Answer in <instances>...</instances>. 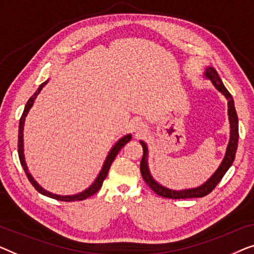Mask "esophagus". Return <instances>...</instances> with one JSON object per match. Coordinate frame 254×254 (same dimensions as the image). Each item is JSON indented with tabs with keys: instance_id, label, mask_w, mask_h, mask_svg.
Instances as JSON below:
<instances>
[{
	"instance_id": "34e87169",
	"label": "esophagus",
	"mask_w": 254,
	"mask_h": 254,
	"mask_svg": "<svg viewBox=\"0 0 254 254\" xmlns=\"http://www.w3.org/2000/svg\"><path fill=\"white\" fill-rule=\"evenodd\" d=\"M133 130L134 132H137V133H139V132L142 131V126L140 123H134V127H133Z\"/></svg>"
}]
</instances>
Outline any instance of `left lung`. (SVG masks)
Returning <instances> with one entry per match:
<instances>
[{"mask_svg": "<svg viewBox=\"0 0 254 254\" xmlns=\"http://www.w3.org/2000/svg\"><path fill=\"white\" fill-rule=\"evenodd\" d=\"M203 76H205L207 79L210 80V83L213 84V86L219 91L221 94H223L226 96L227 101H228V116H229V123H230V139L229 142H228L227 146V151L226 154H224V158L222 160V162L217 168L215 173H214L212 176H210L208 180H207L205 183L200 185V187L197 188H191V189H184V190H173V189H168L166 187H163L160 183H158L154 178H153L151 171H149L148 168V148L146 142L140 140V144L142 146V149H144V155L141 158V162H140V173L141 176L144 178V181L147 183L149 188L152 189L153 191L155 192L156 194L161 195L163 198H169V199H187V198H201L205 197L208 193H210L219 182L222 180V177L224 176V174L227 173L228 169L231 167L234 160H235V155H236V151H237V146H238V138H239V133H238V117H237V113H236L235 109V102L234 99L229 91L227 90L226 86H224L222 80L219 76V73L216 72V70L214 69L213 66H207L205 72H203Z\"/></svg>", "mask_w": 254, "mask_h": 254, "instance_id": "8db88e82", "label": "left lung"}]
</instances>
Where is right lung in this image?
Wrapping results in <instances>:
<instances>
[{
	"instance_id": "1",
	"label": "right lung",
	"mask_w": 254,
	"mask_h": 254,
	"mask_svg": "<svg viewBox=\"0 0 254 254\" xmlns=\"http://www.w3.org/2000/svg\"><path fill=\"white\" fill-rule=\"evenodd\" d=\"M48 83V79L44 81L33 95L31 96L30 99H28V101L26 102V105H25V108H24V112H23V115H21L20 120H19V128H18V155H19V160H20V164L21 167H23V169L25 171V174H26V176L28 178V181L31 182V184L33 185L35 190L38 192H40L41 194L46 195V197H49V198H53V199H56V200H60V201H76V200H84L88 197H91L94 193H96L102 187V183L103 181L106 180L107 177V174H108V171L110 169V166H112V163L114 160H115L116 155L119 154V152L121 151V148L123 147L124 145L127 144L131 140L132 135L131 134H127L124 135L120 139L119 141L116 142L115 145L113 146L112 149H110L108 155H107V158L105 160V162H103V166L101 168V170H100V173L98 175V177L95 178V181L93 182V184L91 185L90 188H87L86 190H84L83 192H80V193H77V194H72V195H60V194H55V193H52V192H49L47 190H45L44 188L40 187V185L38 184V182L34 180L33 176L30 174V171H28V168H27V164L26 161H25V155H24V124H25V119H26L28 112H30V109L32 108V106H33L34 103V100L37 99V96L39 95V93L41 92L42 88L46 84Z\"/></svg>"
}]
</instances>
